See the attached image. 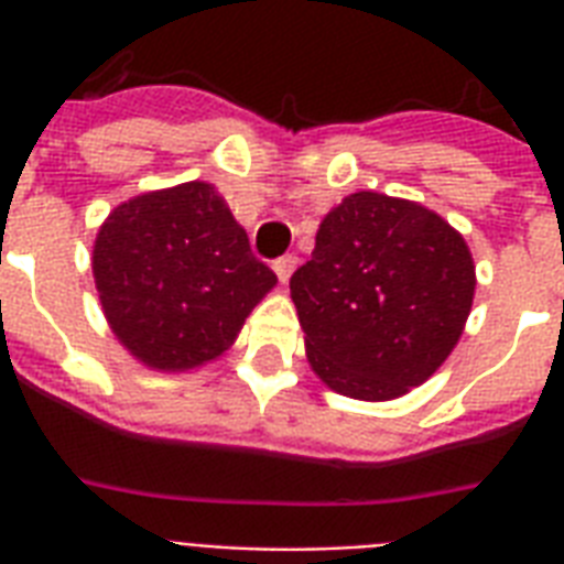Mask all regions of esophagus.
<instances>
[{
  "label": "esophagus",
  "instance_id": "34e87169",
  "mask_svg": "<svg viewBox=\"0 0 564 564\" xmlns=\"http://www.w3.org/2000/svg\"><path fill=\"white\" fill-rule=\"evenodd\" d=\"M295 265H299V257L283 254V257H278V260H274L272 269H274V274L281 278V283H286V281H290V274L295 272Z\"/></svg>",
  "mask_w": 564,
  "mask_h": 564
}]
</instances>
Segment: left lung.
I'll list each match as a JSON object with an SVG mask.
<instances>
[{
    "mask_svg": "<svg viewBox=\"0 0 564 564\" xmlns=\"http://www.w3.org/2000/svg\"><path fill=\"white\" fill-rule=\"evenodd\" d=\"M474 286L463 234L383 193L343 198L290 278L310 366L357 401H392L424 383L459 343Z\"/></svg>",
    "mask_w": 564,
    "mask_h": 564,
    "instance_id": "obj_1",
    "label": "left lung"
}]
</instances>
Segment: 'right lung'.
I'll use <instances>...</instances> for the list:
<instances>
[{
  "label": "right lung",
  "mask_w": 564,
  "mask_h": 564,
  "mask_svg": "<svg viewBox=\"0 0 564 564\" xmlns=\"http://www.w3.org/2000/svg\"><path fill=\"white\" fill-rule=\"evenodd\" d=\"M93 278L110 330L158 371H187L228 351L278 283L204 181L113 207L93 246Z\"/></svg>",
  "instance_id": "add662e5"
}]
</instances>
